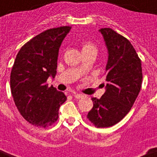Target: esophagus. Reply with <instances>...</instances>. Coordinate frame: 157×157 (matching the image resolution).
Instances as JSON below:
<instances>
[{
  "mask_svg": "<svg viewBox=\"0 0 157 157\" xmlns=\"http://www.w3.org/2000/svg\"><path fill=\"white\" fill-rule=\"evenodd\" d=\"M72 95H73V97H75L76 99H78V100L83 97V94H73Z\"/></svg>",
  "mask_w": 157,
  "mask_h": 157,
  "instance_id": "obj_1",
  "label": "esophagus"
}]
</instances>
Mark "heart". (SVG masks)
I'll return each instance as SVG.
<instances>
[{"instance_id":"obj_1","label":"heart","mask_w":157,"mask_h":157,"mask_svg":"<svg viewBox=\"0 0 157 157\" xmlns=\"http://www.w3.org/2000/svg\"><path fill=\"white\" fill-rule=\"evenodd\" d=\"M81 51L82 53H94L96 56L98 52V48L91 42L86 41L81 44Z\"/></svg>"}]
</instances>
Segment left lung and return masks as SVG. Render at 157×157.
<instances>
[{"label":"left lung","instance_id":"8db88e82","mask_svg":"<svg viewBox=\"0 0 157 157\" xmlns=\"http://www.w3.org/2000/svg\"><path fill=\"white\" fill-rule=\"evenodd\" d=\"M109 51L106 90L100 99L91 98L93 108L87 118L96 128H109L128 113L142 83L141 59L133 46L110 28L100 29Z\"/></svg>","mask_w":157,"mask_h":157}]
</instances>
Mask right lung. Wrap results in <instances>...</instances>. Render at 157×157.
Masks as SVG:
<instances>
[{
    "label": "right lung",
    "mask_w": 157,
    "mask_h": 157,
    "mask_svg": "<svg viewBox=\"0 0 157 157\" xmlns=\"http://www.w3.org/2000/svg\"><path fill=\"white\" fill-rule=\"evenodd\" d=\"M71 26L49 29L24 44L10 72V90L22 117L29 124L46 128L58 118L67 100L63 92L48 86L47 80L57 72L58 51Z\"/></svg>",
    "instance_id": "right-lung-1"
}]
</instances>
